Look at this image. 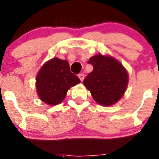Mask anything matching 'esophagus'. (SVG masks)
I'll return each mask as SVG.
<instances>
[{"label":"esophagus","instance_id":"34e87169","mask_svg":"<svg viewBox=\"0 0 159 159\" xmlns=\"http://www.w3.org/2000/svg\"><path fill=\"white\" fill-rule=\"evenodd\" d=\"M78 78H80L81 81H83V80H84V74H79V75H78Z\"/></svg>","mask_w":159,"mask_h":159}]
</instances>
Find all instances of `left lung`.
I'll list each match as a JSON object with an SVG mask.
<instances>
[{
    "mask_svg": "<svg viewBox=\"0 0 159 159\" xmlns=\"http://www.w3.org/2000/svg\"><path fill=\"white\" fill-rule=\"evenodd\" d=\"M88 64L93 70L84 78V86L91 91L96 102L111 105L123 96L128 85V73L121 63L109 56L96 54Z\"/></svg>",
    "mask_w": 159,
    "mask_h": 159,
    "instance_id": "left-lung-1",
    "label": "left lung"
}]
</instances>
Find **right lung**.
Wrapping results in <instances>:
<instances>
[{
    "mask_svg": "<svg viewBox=\"0 0 159 159\" xmlns=\"http://www.w3.org/2000/svg\"><path fill=\"white\" fill-rule=\"evenodd\" d=\"M81 82L77 75L71 73L67 61L53 58L46 62L36 78V88L41 101L55 105L65 98L70 87Z\"/></svg>",
    "mask_w": 159,
    "mask_h": 159,
    "instance_id": "obj_1",
    "label": "right lung"
}]
</instances>
